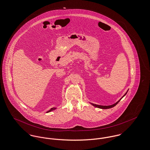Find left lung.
<instances>
[{
    "label": "left lung",
    "mask_w": 150,
    "mask_h": 150,
    "mask_svg": "<svg viewBox=\"0 0 150 150\" xmlns=\"http://www.w3.org/2000/svg\"><path fill=\"white\" fill-rule=\"evenodd\" d=\"M128 91L125 93V94L120 99V100H118L117 102H116L115 103H114V104H113V105H109V106H103V105H96V104H94V103H90L93 106H95V107H96V108H100V109H110V108H113V107H114V106H115L120 101V100H121L126 94H127V92H128Z\"/></svg>",
    "instance_id": "left-lung-1"
}]
</instances>
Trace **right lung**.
<instances>
[{
	"label": "right lung",
	"mask_w": 150,
	"mask_h": 150,
	"mask_svg": "<svg viewBox=\"0 0 150 150\" xmlns=\"http://www.w3.org/2000/svg\"><path fill=\"white\" fill-rule=\"evenodd\" d=\"M56 109V108H51L50 110H49V111H48L47 113H48V112H50L51 111H53V110H55Z\"/></svg>",
	"instance_id": "obj_1"
}]
</instances>
